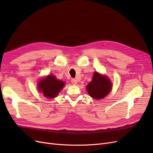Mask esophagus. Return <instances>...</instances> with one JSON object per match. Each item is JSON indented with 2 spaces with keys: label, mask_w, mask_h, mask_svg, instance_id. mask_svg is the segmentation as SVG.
<instances>
[{
  "label": "esophagus",
  "mask_w": 153,
  "mask_h": 153,
  "mask_svg": "<svg viewBox=\"0 0 153 153\" xmlns=\"http://www.w3.org/2000/svg\"><path fill=\"white\" fill-rule=\"evenodd\" d=\"M71 83L73 85H76L77 84V80L75 79V78H73V79L71 80Z\"/></svg>",
  "instance_id": "1"
}]
</instances>
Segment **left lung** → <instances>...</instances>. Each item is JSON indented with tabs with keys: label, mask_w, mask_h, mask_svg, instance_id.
Instances as JSON below:
<instances>
[{
	"label": "left lung",
	"mask_w": 153,
	"mask_h": 153,
	"mask_svg": "<svg viewBox=\"0 0 153 153\" xmlns=\"http://www.w3.org/2000/svg\"><path fill=\"white\" fill-rule=\"evenodd\" d=\"M88 93L92 98L100 100L108 94L112 89V83L108 78L95 72L92 81L86 87Z\"/></svg>",
	"instance_id": "8db88e82"
}]
</instances>
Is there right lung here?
<instances>
[{
	"mask_svg": "<svg viewBox=\"0 0 153 153\" xmlns=\"http://www.w3.org/2000/svg\"><path fill=\"white\" fill-rule=\"evenodd\" d=\"M65 85L53 75H48L39 82L38 89L46 98H55Z\"/></svg>",
	"mask_w": 153,
	"mask_h": 153,
	"instance_id": "right-lung-1",
	"label": "right lung"
}]
</instances>
